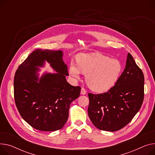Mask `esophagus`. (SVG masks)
<instances>
[{
  "label": "esophagus",
  "instance_id": "esophagus-1",
  "mask_svg": "<svg viewBox=\"0 0 155 155\" xmlns=\"http://www.w3.org/2000/svg\"><path fill=\"white\" fill-rule=\"evenodd\" d=\"M81 95H86L87 94V91L84 88H81Z\"/></svg>",
  "mask_w": 155,
  "mask_h": 155
}]
</instances>
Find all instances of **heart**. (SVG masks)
<instances>
[{
  "mask_svg": "<svg viewBox=\"0 0 155 155\" xmlns=\"http://www.w3.org/2000/svg\"><path fill=\"white\" fill-rule=\"evenodd\" d=\"M123 71V65L118 59L97 54H82L78 56L77 64L71 61L68 73L74 80L80 78L81 72L91 90L104 93L117 84Z\"/></svg>",
  "mask_w": 155,
  "mask_h": 155,
  "instance_id": "b5f03b06",
  "label": "heart"
}]
</instances>
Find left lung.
Masks as SVG:
<instances>
[{"mask_svg":"<svg viewBox=\"0 0 155 155\" xmlns=\"http://www.w3.org/2000/svg\"><path fill=\"white\" fill-rule=\"evenodd\" d=\"M144 75L128 53L126 66L117 84L107 92L89 93L88 116L97 128L116 131L131 121L144 99Z\"/></svg>","mask_w":155,"mask_h":155,"instance_id":"1","label":"left lung"}]
</instances>
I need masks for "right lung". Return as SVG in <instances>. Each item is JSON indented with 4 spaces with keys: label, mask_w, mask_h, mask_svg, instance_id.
<instances>
[{
    "label": "right lung",
    "mask_w": 155,
    "mask_h": 155,
    "mask_svg": "<svg viewBox=\"0 0 155 155\" xmlns=\"http://www.w3.org/2000/svg\"><path fill=\"white\" fill-rule=\"evenodd\" d=\"M62 51L37 49L19 65L14 80L15 105L22 118L34 128L54 131L62 128L68 117L71 103L80 94L81 87L66 80L67 65ZM47 61L57 71L38 79V66Z\"/></svg>",
    "instance_id": "1"
}]
</instances>
